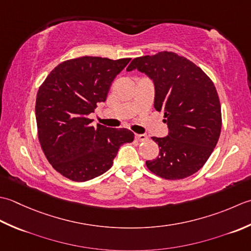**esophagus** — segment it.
Instances as JSON below:
<instances>
[{"instance_id":"1","label":"esophagus","mask_w":251,"mask_h":251,"mask_svg":"<svg viewBox=\"0 0 251 251\" xmlns=\"http://www.w3.org/2000/svg\"><path fill=\"white\" fill-rule=\"evenodd\" d=\"M135 139L139 142H145L147 141L148 137L145 134H135Z\"/></svg>"}]
</instances>
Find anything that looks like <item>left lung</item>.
Wrapping results in <instances>:
<instances>
[{"label":"left lung","mask_w":251,"mask_h":251,"mask_svg":"<svg viewBox=\"0 0 251 251\" xmlns=\"http://www.w3.org/2000/svg\"><path fill=\"white\" fill-rule=\"evenodd\" d=\"M154 81L156 110L165 112L166 137H152L159 156L146 166L166 180L196 173L216 147L221 133V105L211 79L191 60L173 52H159L131 61Z\"/></svg>","instance_id":"8db88e82"}]
</instances>
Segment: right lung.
Instances as JSON below:
<instances>
[{
  "label": "right lung",
  "mask_w": 251,
  "mask_h": 251,
  "mask_svg": "<svg viewBox=\"0 0 251 251\" xmlns=\"http://www.w3.org/2000/svg\"><path fill=\"white\" fill-rule=\"evenodd\" d=\"M130 60L93 56L66 60L39 88L35 119L41 148L55 170L71 181L103 175L119 147L134 140L130 130L94 127L89 118L97 104L106 100L111 82Z\"/></svg>",
  "instance_id": "right-lung-1"
}]
</instances>
